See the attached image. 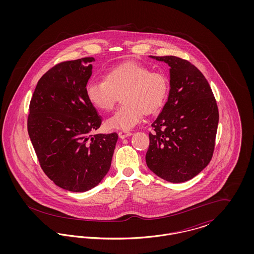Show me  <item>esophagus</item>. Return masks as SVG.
<instances>
[{"label": "esophagus", "instance_id": "esophagus-1", "mask_svg": "<svg viewBox=\"0 0 254 254\" xmlns=\"http://www.w3.org/2000/svg\"><path fill=\"white\" fill-rule=\"evenodd\" d=\"M118 134H119V137H120L121 139H125V138H127V137L130 136L132 133L129 132V131H126V130H123V131H120V132L118 133Z\"/></svg>", "mask_w": 254, "mask_h": 254}]
</instances>
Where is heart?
I'll return each instance as SVG.
<instances>
[{"label": "heart", "mask_w": 254, "mask_h": 254, "mask_svg": "<svg viewBox=\"0 0 254 254\" xmlns=\"http://www.w3.org/2000/svg\"><path fill=\"white\" fill-rule=\"evenodd\" d=\"M169 80L163 73L153 72L144 64L127 62L105 74L104 81H90L85 95L95 109L109 111L117 96L124 105L106 121L109 129L129 130L161 109L169 93Z\"/></svg>", "instance_id": "b5f03b06"}]
</instances>
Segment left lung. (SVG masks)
Returning <instances> with one entry per match:
<instances>
[{
    "mask_svg": "<svg viewBox=\"0 0 254 254\" xmlns=\"http://www.w3.org/2000/svg\"><path fill=\"white\" fill-rule=\"evenodd\" d=\"M149 57L169 64L170 89L167 103L151 124L145 162L166 181H189L212 157L217 104L205 76L190 62L175 56Z\"/></svg>",
    "mask_w": 254,
    "mask_h": 254,
    "instance_id": "1",
    "label": "left lung"
}]
</instances>
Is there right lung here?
<instances>
[{
	"label": "right lung",
	"mask_w": 254,
	"mask_h": 254,
	"mask_svg": "<svg viewBox=\"0 0 254 254\" xmlns=\"http://www.w3.org/2000/svg\"><path fill=\"white\" fill-rule=\"evenodd\" d=\"M92 57L58 64L39 80L27 130L44 172L62 189L87 191L108 174L116 132L91 134L101 117L85 95Z\"/></svg>",
	"instance_id": "obj_1"
}]
</instances>
